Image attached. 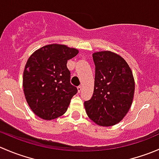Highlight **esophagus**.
<instances>
[{
	"mask_svg": "<svg viewBox=\"0 0 159 159\" xmlns=\"http://www.w3.org/2000/svg\"><path fill=\"white\" fill-rule=\"evenodd\" d=\"M78 92H81V91H82V86L81 85H80V86H78Z\"/></svg>",
	"mask_w": 159,
	"mask_h": 159,
	"instance_id": "obj_1",
	"label": "esophagus"
}]
</instances>
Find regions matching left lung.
Instances as JSON below:
<instances>
[{
    "label": "left lung",
    "instance_id": "obj_1",
    "mask_svg": "<svg viewBox=\"0 0 159 159\" xmlns=\"http://www.w3.org/2000/svg\"><path fill=\"white\" fill-rule=\"evenodd\" d=\"M95 78L93 95L84 102L86 113L100 126L118 124L127 115L133 102L134 80L122 57L109 51L93 53Z\"/></svg>",
    "mask_w": 159,
    "mask_h": 159
}]
</instances>
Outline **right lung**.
<instances>
[{
  "mask_svg": "<svg viewBox=\"0 0 159 159\" xmlns=\"http://www.w3.org/2000/svg\"><path fill=\"white\" fill-rule=\"evenodd\" d=\"M78 50L65 44H48L35 51L28 58L23 75L25 98L39 118L52 120L66 112L78 92L70 83L67 62Z\"/></svg>",
  "mask_w": 159,
  "mask_h": 159,
  "instance_id": "right-lung-1",
  "label": "right lung"
}]
</instances>
